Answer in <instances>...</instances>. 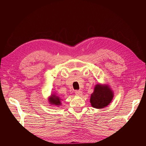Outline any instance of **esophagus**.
<instances>
[{
    "instance_id": "obj_1",
    "label": "esophagus",
    "mask_w": 146,
    "mask_h": 146,
    "mask_svg": "<svg viewBox=\"0 0 146 146\" xmlns=\"http://www.w3.org/2000/svg\"><path fill=\"white\" fill-rule=\"evenodd\" d=\"M82 91H76V94L77 95V96H82Z\"/></svg>"
}]
</instances>
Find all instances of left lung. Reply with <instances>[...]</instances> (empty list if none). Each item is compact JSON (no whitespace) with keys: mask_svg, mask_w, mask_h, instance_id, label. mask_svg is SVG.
Instances as JSON below:
<instances>
[{"mask_svg":"<svg viewBox=\"0 0 146 146\" xmlns=\"http://www.w3.org/2000/svg\"><path fill=\"white\" fill-rule=\"evenodd\" d=\"M113 97L114 92L108 85L98 83L91 95L90 103L93 108L102 109L109 105Z\"/></svg>","mask_w":146,"mask_h":146,"instance_id":"1","label":"left lung"}]
</instances>
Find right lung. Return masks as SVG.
I'll use <instances>...</instances> for the list:
<instances>
[{
	"mask_svg": "<svg viewBox=\"0 0 146 146\" xmlns=\"http://www.w3.org/2000/svg\"><path fill=\"white\" fill-rule=\"evenodd\" d=\"M61 100H63L62 99H61L59 96H57L56 93H52L48 98V101L49 104L57 106V107L61 105Z\"/></svg>",
	"mask_w": 146,
	"mask_h": 146,
	"instance_id": "add662e5",
	"label": "right lung"
}]
</instances>
